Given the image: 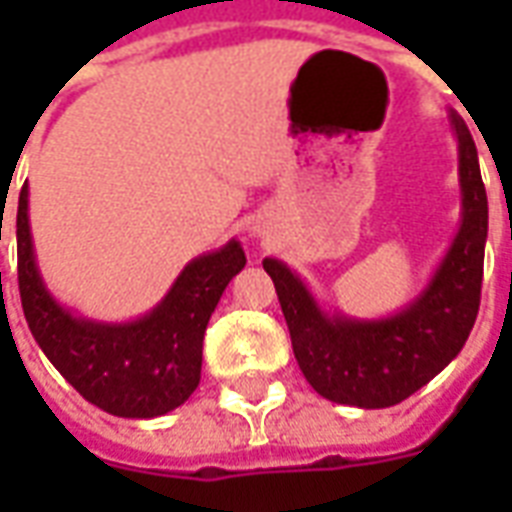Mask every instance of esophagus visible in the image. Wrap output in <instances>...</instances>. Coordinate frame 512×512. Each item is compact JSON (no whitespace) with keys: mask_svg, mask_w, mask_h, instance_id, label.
<instances>
[{"mask_svg":"<svg viewBox=\"0 0 512 512\" xmlns=\"http://www.w3.org/2000/svg\"><path fill=\"white\" fill-rule=\"evenodd\" d=\"M249 233L255 235V238H266V235L271 233V227H268V222H263V219H257V222H252V227H249Z\"/></svg>","mask_w":512,"mask_h":512,"instance_id":"esophagus-1","label":"esophagus"}]
</instances>
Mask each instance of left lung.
Returning a JSON list of instances; mask_svg holds the SVG:
<instances>
[{
  "mask_svg": "<svg viewBox=\"0 0 512 512\" xmlns=\"http://www.w3.org/2000/svg\"><path fill=\"white\" fill-rule=\"evenodd\" d=\"M450 128L458 142L461 224L428 285L400 310L381 318L326 310L288 263L277 257L263 260L301 373L332 403L395 406L439 376L472 332L483 288L488 197L474 139L455 112H450Z\"/></svg>",
  "mask_w": 512,
  "mask_h": 512,
  "instance_id": "left-lung-1",
  "label": "left lung"
}]
</instances>
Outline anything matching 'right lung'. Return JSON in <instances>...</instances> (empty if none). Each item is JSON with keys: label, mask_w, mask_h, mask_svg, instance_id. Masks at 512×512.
Masks as SVG:
<instances>
[{"label": "right lung", "mask_w": 512, "mask_h": 512, "mask_svg": "<svg viewBox=\"0 0 512 512\" xmlns=\"http://www.w3.org/2000/svg\"><path fill=\"white\" fill-rule=\"evenodd\" d=\"M16 244L29 332L84 400L128 419L161 417L189 400L200 384L208 321L230 279L246 266L241 241L230 238L189 260L164 299L134 321L84 318L54 299L35 257L27 183L18 194Z\"/></svg>", "instance_id": "obj_1"}]
</instances>
